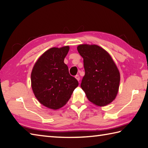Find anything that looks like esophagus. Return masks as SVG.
Returning <instances> with one entry per match:
<instances>
[{
	"label": "esophagus",
	"instance_id": "34e87169",
	"mask_svg": "<svg viewBox=\"0 0 148 148\" xmlns=\"http://www.w3.org/2000/svg\"><path fill=\"white\" fill-rule=\"evenodd\" d=\"M75 77L76 78V79H77L78 81H79V80H80V77H79V75H76V76H75Z\"/></svg>",
	"mask_w": 148,
	"mask_h": 148
}]
</instances>
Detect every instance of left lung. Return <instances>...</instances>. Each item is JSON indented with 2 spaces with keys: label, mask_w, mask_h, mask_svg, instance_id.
<instances>
[{
  "label": "left lung",
  "mask_w": 148,
  "mask_h": 148,
  "mask_svg": "<svg viewBox=\"0 0 148 148\" xmlns=\"http://www.w3.org/2000/svg\"><path fill=\"white\" fill-rule=\"evenodd\" d=\"M77 49L83 58L85 71L81 88L94 104H109L116 98L120 81L119 71L111 56L97 45H81Z\"/></svg>",
  "instance_id": "left-lung-1"
}]
</instances>
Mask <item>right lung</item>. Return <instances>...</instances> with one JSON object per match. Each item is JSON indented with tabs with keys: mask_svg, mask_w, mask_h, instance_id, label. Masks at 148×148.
<instances>
[{
	"mask_svg": "<svg viewBox=\"0 0 148 148\" xmlns=\"http://www.w3.org/2000/svg\"><path fill=\"white\" fill-rule=\"evenodd\" d=\"M69 47L52 48L40 56L31 74L32 88L37 99L47 108L58 109L71 98L79 83L64 62Z\"/></svg>",
	"mask_w": 148,
	"mask_h": 148,
	"instance_id": "1",
	"label": "right lung"
}]
</instances>
